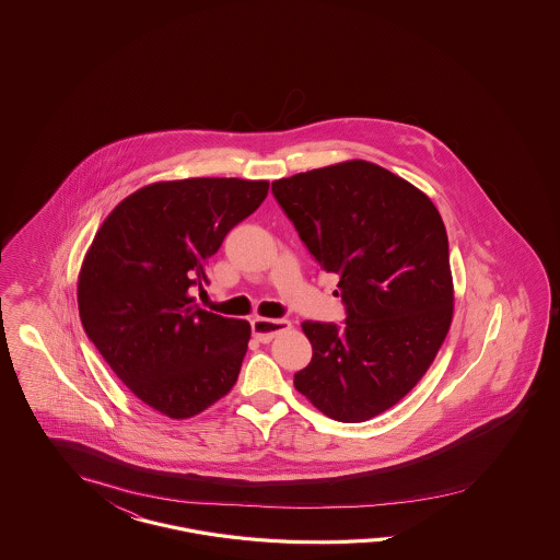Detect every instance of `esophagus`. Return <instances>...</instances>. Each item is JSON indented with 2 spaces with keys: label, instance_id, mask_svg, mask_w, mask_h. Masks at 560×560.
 Instances as JSON below:
<instances>
[{
  "label": "esophagus",
  "instance_id": "34e87169",
  "mask_svg": "<svg viewBox=\"0 0 560 560\" xmlns=\"http://www.w3.org/2000/svg\"><path fill=\"white\" fill-rule=\"evenodd\" d=\"M250 326H253V335H255L256 340L271 342L281 332H288L291 323L285 318H275V320H271V318H255Z\"/></svg>",
  "mask_w": 560,
  "mask_h": 560
}]
</instances>
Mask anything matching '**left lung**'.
<instances>
[{"label": "left lung", "mask_w": 560, "mask_h": 560, "mask_svg": "<svg viewBox=\"0 0 560 560\" xmlns=\"http://www.w3.org/2000/svg\"><path fill=\"white\" fill-rule=\"evenodd\" d=\"M310 255L339 275L345 323H304L295 388L342 423L394 407L429 370L454 314L450 246L419 188L363 160L272 183ZM339 295V293H337Z\"/></svg>", "instance_id": "8db88e82"}]
</instances>
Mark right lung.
I'll return each mask as SVG.
<instances>
[{"mask_svg": "<svg viewBox=\"0 0 560 560\" xmlns=\"http://www.w3.org/2000/svg\"><path fill=\"white\" fill-rule=\"evenodd\" d=\"M269 192L267 180L187 178L139 188L104 220L78 281L88 339L141 402L170 419L236 384L250 324L201 310L207 260Z\"/></svg>", "mask_w": 560, "mask_h": 560, "instance_id": "add662e5", "label": "right lung"}]
</instances>
